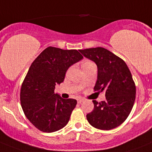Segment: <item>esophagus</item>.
Wrapping results in <instances>:
<instances>
[{"mask_svg":"<svg viewBox=\"0 0 152 152\" xmlns=\"http://www.w3.org/2000/svg\"><path fill=\"white\" fill-rule=\"evenodd\" d=\"M78 102H79V103H81V102H83L84 101V99H83V98H80V99H78Z\"/></svg>","mask_w":152,"mask_h":152,"instance_id":"esophagus-1","label":"esophagus"}]
</instances>
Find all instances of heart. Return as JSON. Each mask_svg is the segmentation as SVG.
<instances>
[{
    "label": "heart",
    "mask_w": 152,
    "mask_h": 152,
    "mask_svg": "<svg viewBox=\"0 0 152 152\" xmlns=\"http://www.w3.org/2000/svg\"><path fill=\"white\" fill-rule=\"evenodd\" d=\"M91 63V62H86V63Z\"/></svg>",
    "instance_id": "heart-1"
}]
</instances>
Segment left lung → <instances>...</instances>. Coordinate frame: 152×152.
Segmentation results:
<instances>
[{
    "mask_svg": "<svg viewBox=\"0 0 152 152\" xmlns=\"http://www.w3.org/2000/svg\"><path fill=\"white\" fill-rule=\"evenodd\" d=\"M97 66L95 91L105 92V100H93L94 109L86 115L89 123L96 129L110 130L119 126L131 113L136 89L131 72L121 58L102 47L79 50Z\"/></svg>",
    "mask_w": 152,
    "mask_h": 152,
    "instance_id": "left-lung-1",
    "label": "left lung"
}]
</instances>
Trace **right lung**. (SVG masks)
I'll return each instance as SVG.
<instances>
[{"instance_id": "right-lung-1", "label": "right lung", "mask_w": 152, "mask_h": 152, "mask_svg": "<svg viewBox=\"0 0 152 152\" xmlns=\"http://www.w3.org/2000/svg\"><path fill=\"white\" fill-rule=\"evenodd\" d=\"M83 58L76 50L46 48L29 69L20 89V103L27 119L43 132L65 127L77 103L55 93L69 66Z\"/></svg>"}]
</instances>
